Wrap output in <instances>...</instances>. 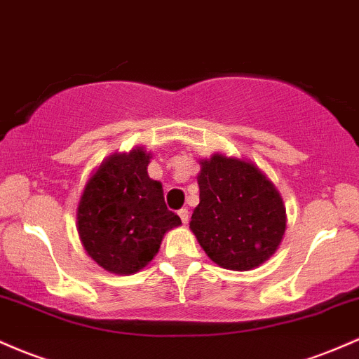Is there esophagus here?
I'll use <instances>...</instances> for the list:
<instances>
[{
    "mask_svg": "<svg viewBox=\"0 0 359 359\" xmlns=\"http://www.w3.org/2000/svg\"><path fill=\"white\" fill-rule=\"evenodd\" d=\"M180 213V219L183 224H188V220H190V212H188V208H181L178 212Z\"/></svg>",
    "mask_w": 359,
    "mask_h": 359,
    "instance_id": "1",
    "label": "esophagus"
}]
</instances>
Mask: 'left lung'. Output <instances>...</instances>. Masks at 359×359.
I'll list each match as a JSON object with an SVG mask.
<instances>
[{
  "instance_id": "obj_1",
  "label": "left lung",
  "mask_w": 359,
  "mask_h": 359,
  "mask_svg": "<svg viewBox=\"0 0 359 359\" xmlns=\"http://www.w3.org/2000/svg\"><path fill=\"white\" fill-rule=\"evenodd\" d=\"M200 203L190 229L213 263L248 271L269 259L283 239V198L259 168L213 154L200 161Z\"/></svg>"
}]
</instances>
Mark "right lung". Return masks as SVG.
Here are the masks:
<instances>
[{
	"instance_id": "right-lung-1",
	"label": "right lung",
	"mask_w": 359,
	"mask_h": 359,
	"mask_svg": "<svg viewBox=\"0 0 359 359\" xmlns=\"http://www.w3.org/2000/svg\"><path fill=\"white\" fill-rule=\"evenodd\" d=\"M151 154L142 147L110 156L84 187L78 233L88 256L107 271L132 275L158 255L164 233L178 227L163 184L149 178Z\"/></svg>"
}]
</instances>
